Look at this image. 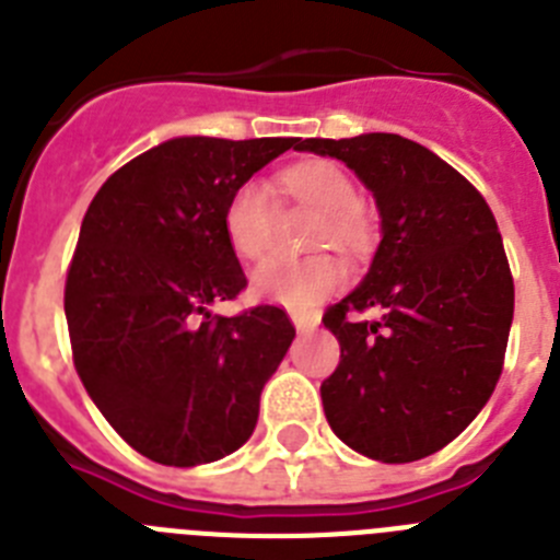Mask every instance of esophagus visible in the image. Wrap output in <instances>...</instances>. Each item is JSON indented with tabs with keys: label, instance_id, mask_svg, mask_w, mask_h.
I'll return each instance as SVG.
<instances>
[{
	"label": "esophagus",
	"instance_id": "1",
	"mask_svg": "<svg viewBox=\"0 0 560 560\" xmlns=\"http://www.w3.org/2000/svg\"><path fill=\"white\" fill-rule=\"evenodd\" d=\"M291 323H294L296 334H314L316 330V316L300 314V311H291Z\"/></svg>",
	"mask_w": 560,
	"mask_h": 560
}]
</instances>
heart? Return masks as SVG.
I'll list each match as a JSON object with an SVG mask.
<instances>
[{"instance_id":"1","label":"heart","mask_w":560,"mask_h":560,"mask_svg":"<svg viewBox=\"0 0 560 560\" xmlns=\"http://www.w3.org/2000/svg\"><path fill=\"white\" fill-rule=\"evenodd\" d=\"M280 185L291 199L316 210L311 244H334L355 252L370 241V219L359 207V190L345 167L328 160L296 162L280 173ZM224 237L244 260H257L269 249L271 196L260 182L235 187L224 207ZM341 264L334 255L269 257L252 275L257 296L305 311L341 283Z\"/></svg>"}]
</instances>
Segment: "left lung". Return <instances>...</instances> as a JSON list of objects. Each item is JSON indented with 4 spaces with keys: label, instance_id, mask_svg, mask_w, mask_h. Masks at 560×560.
<instances>
[{
    "label": "left lung",
    "instance_id": "obj_1",
    "mask_svg": "<svg viewBox=\"0 0 560 560\" xmlns=\"http://www.w3.org/2000/svg\"><path fill=\"white\" fill-rule=\"evenodd\" d=\"M373 192L381 244L323 323L341 359L323 381L341 443L381 463L448 446L488 404L513 323V277L491 207L448 162L398 133L300 140ZM373 307L378 320H353Z\"/></svg>",
    "mask_w": 560,
    "mask_h": 560
}]
</instances>
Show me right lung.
Segmentation results:
<instances>
[{
    "mask_svg": "<svg viewBox=\"0 0 560 560\" xmlns=\"http://www.w3.org/2000/svg\"><path fill=\"white\" fill-rule=\"evenodd\" d=\"M296 142L173 137L112 173L83 215L63 291L72 359L114 432L153 463H215L255 432L294 325L275 305L210 311L246 289L224 207Z\"/></svg>",
    "mask_w": 560,
    "mask_h": 560,
    "instance_id": "obj_1",
    "label": "right lung"
}]
</instances>
